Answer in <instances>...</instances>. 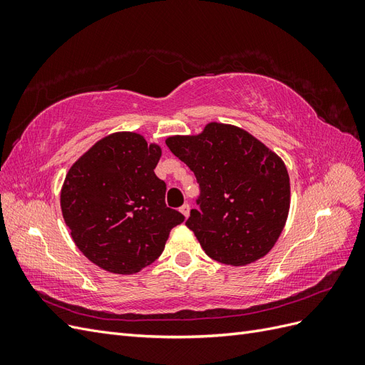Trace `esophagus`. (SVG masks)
<instances>
[{"mask_svg": "<svg viewBox=\"0 0 365 365\" xmlns=\"http://www.w3.org/2000/svg\"><path fill=\"white\" fill-rule=\"evenodd\" d=\"M180 212L184 215V217H189V215H190V205H189V204H184V205L180 208Z\"/></svg>", "mask_w": 365, "mask_h": 365, "instance_id": "34e87169", "label": "esophagus"}]
</instances>
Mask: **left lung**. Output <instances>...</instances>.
Here are the masks:
<instances>
[{
	"label": "left lung",
	"instance_id": "1",
	"mask_svg": "<svg viewBox=\"0 0 365 365\" xmlns=\"http://www.w3.org/2000/svg\"><path fill=\"white\" fill-rule=\"evenodd\" d=\"M165 145L189 165L201 187L185 225L208 257L244 267L272 250L284 228L291 184L283 160L245 129L205 125L197 135H173Z\"/></svg>",
	"mask_w": 365,
	"mask_h": 365
}]
</instances>
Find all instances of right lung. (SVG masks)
<instances>
[{"label": "right lung", "instance_id": "obj_1", "mask_svg": "<svg viewBox=\"0 0 365 365\" xmlns=\"http://www.w3.org/2000/svg\"><path fill=\"white\" fill-rule=\"evenodd\" d=\"M161 148L137 132L98 140L65 176L61 208L76 247L113 274H135L155 262L184 216L164 202L153 172Z\"/></svg>", "mask_w": 365, "mask_h": 365}]
</instances>
